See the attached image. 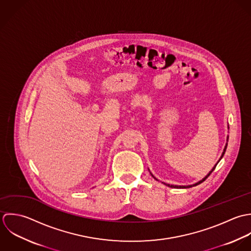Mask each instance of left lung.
<instances>
[{
  "mask_svg": "<svg viewBox=\"0 0 251 251\" xmlns=\"http://www.w3.org/2000/svg\"><path fill=\"white\" fill-rule=\"evenodd\" d=\"M226 149H227V145H226V147H225V149H224V151H223V153H222V156L220 157V159L223 157V155H224V153H225V151H226ZM216 165H217V164H216ZM216 165L213 167V169H212V170L209 172V174H208V175H207V176H206L204 178H202L201 181L197 182V183H196V184H194V185H188V186H177V185H169V184H166V183H165V184H166V185H168V186H170V187H173V188H189V187H192V186H196V185H198V184L201 183L202 181H204V180H205V179H206V178H207V177L210 176V174H211V173L214 171V169H215Z\"/></svg>",
  "mask_w": 251,
  "mask_h": 251,
  "instance_id": "1",
  "label": "left lung"
}]
</instances>
